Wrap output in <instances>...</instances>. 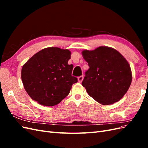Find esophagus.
<instances>
[{"instance_id": "1", "label": "esophagus", "mask_w": 148, "mask_h": 148, "mask_svg": "<svg viewBox=\"0 0 148 148\" xmlns=\"http://www.w3.org/2000/svg\"><path fill=\"white\" fill-rule=\"evenodd\" d=\"M83 79V76H80L78 78V81L79 83H82Z\"/></svg>"}]
</instances>
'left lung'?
<instances>
[{
  "label": "left lung",
  "mask_w": 148,
  "mask_h": 148,
  "mask_svg": "<svg viewBox=\"0 0 148 148\" xmlns=\"http://www.w3.org/2000/svg\"><path fill=\"white\" fill-rule=\"evenodd\" d=\"M89 69L82 82L88 95L102 105L120 101L132 81L130 66L115 49L100 46L95 50L82 51Z\"/></svg>",
  "instance_id": "left-lung-1"
}]
</instances>
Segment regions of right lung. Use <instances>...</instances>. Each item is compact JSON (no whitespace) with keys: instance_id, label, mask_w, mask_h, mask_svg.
<instances>
[{"instance_id":"1","label":"right lung","mask_w":148,"mask_h":148,"mask_svg":"<svg viewBox=\"0 0 148 148\" xmlns=\"http://www.w3.org/2000/svg\"><path fill=\"white\" fill-rule=\"evenodd\" d=\"M71 52L59 47H47L31 57L21 69L23 86L31 99L45 106L60 103L78 79L71 76L69 65Z\"/></svg>"}]
</instances>
